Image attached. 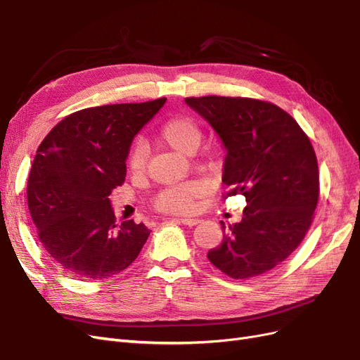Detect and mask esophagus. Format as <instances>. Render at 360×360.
Segmentation results:
<instances>
[{
	"label": "esophagus",
	"mask_w": 360,
	"mask_h": 360,
	"mask_svg": "<svg viewBox=\"0 0 360 360\" xmlns=\"http://www.w3.org/2000/svg\"><path fill=\"white\" fill-rule=\"evenodd\" d=\"M179 220L186 226H195V225H198V223H201L200 219H189V217H181Z\"/></svg>",
	"instance_id": "1"
}]
</instances>
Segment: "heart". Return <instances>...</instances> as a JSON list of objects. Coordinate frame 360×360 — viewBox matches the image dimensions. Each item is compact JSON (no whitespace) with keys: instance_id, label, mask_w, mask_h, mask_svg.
Segmentation results:
<instances>
[{"instance_id":"heart-1","label":"heart","mask_w":360,"mask_h":360,"mask_svg":"<svg viewBox=\"0 0 360 360\" xmlns=\"http://www.w3.org/2000/svg\"><path fill=\"white\" fill-rule=\"evenodd\" d=\"M159 139L183 155H192L202 140V129L193 117L176 116L167 120L159 131ZM147 162V147L144 143L134 144L128 156V167L132 174H143ZM207 192V184L200 180H191L168 186L160 191L155 205L165 213H189L196 201Z\"/></svg>"}]
</instances>
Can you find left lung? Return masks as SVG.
<instances>
[{
	"label": "left lung",
	"mask_w": 360,
	"mask_h": 360,
	"mask_svg": "<svg viewBox=\"0 0 360 360\" xmlns=\"http://www.w3.org/2000/svg\"><path fill=\"white\" fill-rule=\"evenodd\" d=\"M226 150V196H245L240 223H221L223 241L207 257L232 278H250L281 264L301 244L319 200L314 148L296 120L253 98H184Z\"/></svg>",
	"instance_id": "obj_1"
}]
</instances>
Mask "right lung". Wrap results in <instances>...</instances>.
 <instances>
[{"instance_id":"add662e5","label":"right lung","mask_w":360,"mask_h":360,"mask_svg":"<svg viewBox=\"0 0 360 360\" xmlns=\"http://www.w3.org/2000/svg\"><path fill=\"white\" fill-rule=\"evenodd\" d=\"M167 98L76 111L46 135L28 179V207L46 252L68 274L103 280L127 269L150 231L116 221L110 195L127 177L135 135Z\"/></svg>"}]
</instances>
